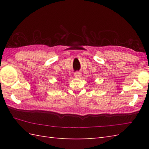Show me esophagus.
<instances>
[{"label":"esophagus","instance_id":"obj_1","mask_svg":"<svg viewBox=\"0 0 149 149\" xmlns=\"http://www.w3.org/2000/svg\"><path fill=\"white\" fill-rule=\"evenodd\" d=\"M81 74L79 72H75L74 73V77H81Z\"/></svg>","mask_w":149,"mask_h":149}]
</instances>
